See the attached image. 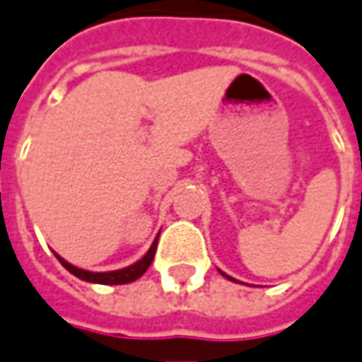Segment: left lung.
<instances>
[{"instance_id":"obj_1","label":"left lung","mask_w":362,"mask_h":362,"mask_svg":"<svg viewBox=\"0 0 362 362\" xmlns=\"http://www.w3.org/2000/svg\"><path fill=\"white\" fill-rule=\"evenodd\" d=\"M221 275H225V273H221ZM225 277H227V279H231V281H235V279H233V277H229V275H225Z\"/></svg>"}]
</instances>
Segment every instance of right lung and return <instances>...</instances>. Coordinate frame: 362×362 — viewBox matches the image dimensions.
Listing matches in <instances>:
<instances>
[{"mask_svg": "<svg viewBox=\"0 0 362 362\" xmlns=\"http://www.w3.org/2000/svg\"><path fill=\"white\" fill-rule=\"evenodd\" d=\"M155 249H157V239L153 241V245L149 247V251L143 255L141 259L133 265L125 267V269H119V271H105V273H93V271H85V269H79V267L67 263L65 259H62L59 255H55L71 275H75L81 281H87V283H99V285H125V283H131V281H137L141 277L143 273L149 269V265L153 263V257H155Z\"/></svg>", "mask_w": 362, "mask_h": 362, "instance_id": "right-lung-1", "label": "right lung"}]
</instances>
